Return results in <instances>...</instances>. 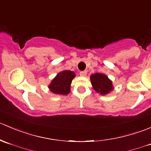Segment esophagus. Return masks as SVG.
<instances>
[{"instance_id": "1", "label": "esophagus", "mask_w": 151, "mask_h": 151, "mask_svg": "<svg viewBox=\"0 0 151 151\" xmlns=\"http://www.w3.org/2000/svg\"><path fill=\"white\" fill-rule=\"evenodd\" d=\"M86 73H87V72H86V70L81 71V72H80V76H86Z\"/></svg>"}]
</instances>
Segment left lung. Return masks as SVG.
I'll list each match as a JSON object with an SVG mask.
<instances>
[{"label": "left lung", "mask_w": 151, "mask_h": 151, "mask_svg": "<svg viewBox=\"0 0 151 151\" xmlns=\"http://www.w3.org/2000/svg\"><path fill=\"white\" fill-rule=\"evenodd\" d=\"M90 80L95 92L102 95L109 93L114 89L111 81L103 73L92 74L90 76Z\"/></svg>", "instance_id": "obj_1"}]
</instances>
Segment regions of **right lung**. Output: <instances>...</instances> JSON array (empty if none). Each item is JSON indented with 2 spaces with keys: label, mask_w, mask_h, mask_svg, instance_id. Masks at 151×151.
I'll list each match as a JSON object with an SVG mask.
<instances>
[{
  "label": "right lung",
  "mask_w": 151,
  "mask_h": 151,
  "mask_svg": "<svg viewBox=\"0 0 151 151\" xmlns=\"http://www.w3.org/2000/svg\"><path fill=\"white\" fill-rule=\"evenodd\" d=\"M75 76V73L70 70L59 73L48 86L50 91L57 95H68L70 92V85Z\"/></svg>",
  "instance_id": "add662e5"
}]
</instances>
